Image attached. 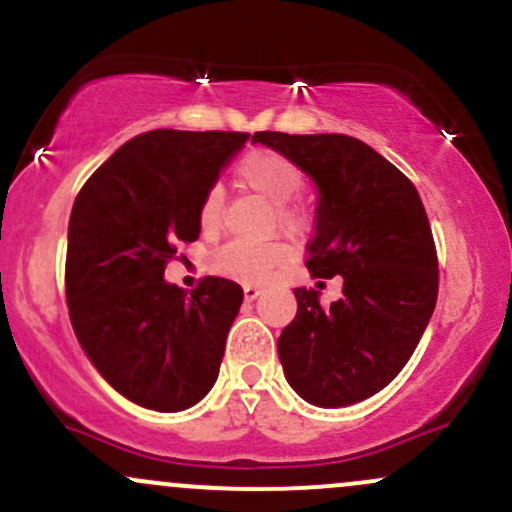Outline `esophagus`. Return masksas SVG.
<instances>
[{"label":"esophagus","mask_w":512,"mask_h":512,"mask_svg":"<svg viewBox=\"0 0 512 512\" xmlns=\"http://www.w3.org/2000/svg\"><path fill=\"white\" fill-rule=\"evenodd\" d=\"M258 295H261V288H256V285H244V298L246 300H256Z\"/></svg>","instance_id":"esophagus-1"}]
</instances>
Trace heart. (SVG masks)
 <instances>
[{"instance_id": "obj_1", "label": "heart", "mask_w": 512, "mask_h": 512, "mask_svg": "<svg viewBox=\"0 0 512 512\" xmlns=\"http://www.w3.org/2000/svg\"><path fill=\"white\" fill-rule=\"evenodd\" d=\"M236 178L241 185L258 192L273 202L280 227L288 232H302L307 224L305 212L290 205L302 188V173L283 153L256 148L249 151L236 166ZM224 195L219 188H210L200 202L202 229H214L222 217ZM290 258V246L283 241H229L212 256V268L222 276H229L241 283H263L273 276L276 268Z\"/></svg>"}]
</instances>
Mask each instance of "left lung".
<instances>
[{
	"label": "left lung",
	"mask_w": 512,
	"mask_h": 512,
	"mask_svg": "<svg viewBox=\"0 0 512 512\" xmlns=\"http://www.w3.org/2000/svg\"><path fill=\"white\" fill-rule=\"evenodd\" d=\"M317 188L312 278L342 276V298L295 288L298 315L278 339L283 373L317 408H344L403 371L437 302V251L415 185L381 153L344 134L256 131ZM320 285V283H317Z\"/></svg>",
	"instance_id": "left-lung-1"
}]
</instances>
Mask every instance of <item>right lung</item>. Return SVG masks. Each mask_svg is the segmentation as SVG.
Returning <instances> with one entry per match:
<instances>
[{
    "instance_id": "right-lung-1",
    "label": "right lung",
    "mask_w": 512,
    "mask_h": 512,
    "mask_svg": "<svg viewBox=\"0 0 512 512\" xmlns=\"http://www.w3.org/2000/svg\"><path fill=\"white\" fill-rule=\"evenodd\" d=\"M246 141L241 131H146L75 197L65 258L70 322L104 381L141 408L188 410L219 376L244 290L207 276L188 295L163 273L175 246L200 236L202 197Z\"/></svg>"
}]
</instances>
